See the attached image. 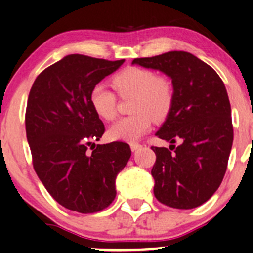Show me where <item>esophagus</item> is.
Listing matches in <instances>:
<instances>
[{
    "label": "esophagus",
    "mask_w": 253,
    "mask_h": 253,
    "mask_svg": "<svg viewBox=\"0 0 253 253\" xmlns=\"http://www.w3.org/2000/svg\"><path fill=\"white\" fill-rule=\"evenodd\" d=\"M130 148H131L132 151H136L142 148V144H139V143H131V144H130Z\"/></svg>",
    "instance_id": "1"
}]
</instances>
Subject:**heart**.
Listing matches in <instances>:
<instances>
[{
	"instance_id": "heart-1",
	"label": "heart",
	"mask_w": 253,
	"mask_h": 253,
	"mask_svg": "<svg viewBox=\"0 0 253 253\" xmlns=\"http://www.w3.org/2000/svg\"><path fill=\"white\" fill-rule=\"evenodd\" d=\"M112 86L121 98L132 97V115L122 117L109 129L114 141L133 142L151 129L152 118L162 121L169 115L173 103V85L165 76H157L151 69L127 67L115 75ZM90 104L96 114L105 121L117 114V97L111 90L97 84L90 91Z\"/></svg>"
}]
</instances>
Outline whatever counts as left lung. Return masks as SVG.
<instances>
[{"mask_svg": "<svg viewBox=\"0 0 253 253\" xmlns=\"http://www.w3.org/2000/svg\"><path fill=\"white\" fill-rule=\"evenodd\" d=\"M172 80L173 103L156 136L178 146H151L155 197L174 209H193L217 191L233 142L231 105L225 85L210 65L186 51L135 58Z\"/></svg>", "mask_w": 253, "mask_h": 253, "instance_id": "8db88e82", "label": "left lung"}]
</instances>
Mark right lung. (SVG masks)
<instances>
[{
  "label": "right lung",
  "instance_id": "obj_1",
  "mask_svg": "<svg viewBox=\"0 0 253 253\" xmlns=\"http://www.w3.org/2000/svg\"><path fill=\"white\" fill-rule=\"evenodd\" d=\"M123 62L68 55L43 70L30 89L26 131L34 170L51 197L71 211L108 208L116 197L117 174L131 156L126 143L95 144L105 127L89 98Z\"/></svg>",
  "mask_w": 253,
  "mask_h": 253
}]
</instances>
